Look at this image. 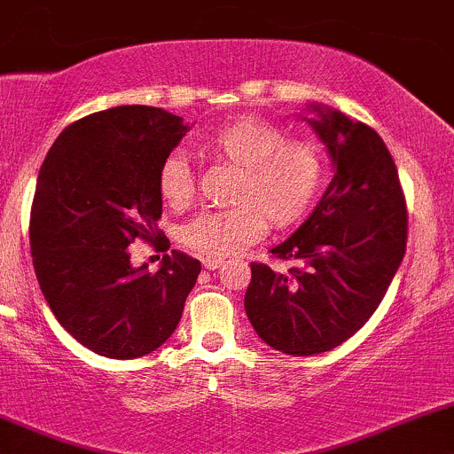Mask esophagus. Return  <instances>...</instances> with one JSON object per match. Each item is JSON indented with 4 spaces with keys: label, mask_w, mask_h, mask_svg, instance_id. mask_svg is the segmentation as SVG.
<instances>
[{
    "label": "esophagus",
    "mask_w": 454,
    "mask_h": 454,
    "mask_svg": "<svg viewBox=\"0 0 454 454\" xmlns=\"http://www.w3.org/2000/svg\"><path fill=\"white\" fill-rule=\"evenodd\" d=\"M222 262H223L222 258H211V256L202 258V267H205L207 270H215V269H220V267H222Z\"/></svg>",
    "instance_id": "esophagus-1"
}]
</instances>
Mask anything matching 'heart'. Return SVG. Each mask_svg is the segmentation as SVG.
<instances>
[{"label": "heart", "mask_w": 454, "mask_h": 454, "mask_svg": "<svg viewBox=\"0 0 454 454\" xmlns=\"http://www.w3.org/2000/svg\"><path fill=\"white\" fill-rule=\"evenodd\" d=\"M211 158L239 166L234 207L205 211L181 231V241L198 254L226 258L256 243L270 228L299 223L325 185V155L309 140H286L284 129L258 114L223 121L200 140ZM158 190L173 209L194 198V173L185 155H168L160 166Z\"/></svg>", "instance_id": "1"}]
</instances>
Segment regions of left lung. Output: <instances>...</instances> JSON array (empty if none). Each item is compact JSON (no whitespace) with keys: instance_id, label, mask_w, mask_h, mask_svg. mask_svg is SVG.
I'll return each instance as SVG.
<instances>
[{"instance_id":"8db88e82","label":"left lung","mask_w":454,"mask_h":454,"mask_svg":"<svg viewBox=\"0 0 454 454\" xmlns=\"http://www.w3.org/2000/svg\"><path fill=\"white\" fill-rule=\"evenodd\" d=\"M309 119L335 175L314 213L270 249L299 267L252 262L245 311L270 348L311 356L350 340L397 273L408 241V207L393 155L373 128L316 108Z\"/></svg>"}]
</instances>
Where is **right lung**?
<instances>
[{
	"instance_id": "1",
	"label": "right lung",
	"mask_w": 454,
	"mask_h": 454,
	"mask_svg": "<svg viewBox=\"0 0 454 454\" xmlns=\"http://www.w3.org/2000/svg\"><path fill=\"white\" fill-rule=\"evenodd\" d=\"M185 132L161 108H108L67 126L40 168L29 217L35 278L59 325L100 356L128 361L160 348L200 273L187 254H164L147 273L128 252L137 239L168 247L158 173Z\"/></svg>"
}]
</instances>
